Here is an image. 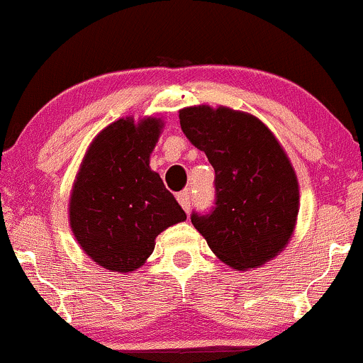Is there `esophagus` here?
<instances>
[{"instance_id": "esophagus-1", "label": "esophagus", "mask_w": 363, "mask_h": 363, "mask_svg": "<svg viewBox=\"0 0 363 363\" xmlns=\"http://www.w3.org/2000/svg\"><path fill=\"white\" fill-rule=\"evenodd\" d=\"M177 201L179 204H181L182 209H184L186 213H189L191 209V194L189 193H179L177 194Z\"/></svg>"}]
</instances>
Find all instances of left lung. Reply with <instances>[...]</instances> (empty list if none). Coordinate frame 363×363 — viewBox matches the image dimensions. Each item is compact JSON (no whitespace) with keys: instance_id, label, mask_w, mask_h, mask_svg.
I'll return each instance as SVG.
<instances>
[{"instance_id":"8db88e82","label":"left lung","mask_w":363,"mask_h":363,"mask_svg":"<svg viewBox=\"0 0 363 363\" xmlns=\"http://www.w3.org/2000/svg\"><path fill=\"white\" fill-rule=\"evenodd\" d=\"M189 142L215 169V208L191 221L226 265L247 270L284 250L299 213V184L281 143L259 118L231 108L179 111Z\"/></svg>"}]
</instances>
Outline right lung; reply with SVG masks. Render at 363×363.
<instances>
[{
    "label": "right lung",
    "mask_w": 363,
    "mask_h": 363,
    "mask_svg": "<svg viewBox=\"0 0 363 363\" xmlns=\"http://www.w3.org/2000/svg\"><path fill=\"white\" fill-rule=\"evenodd\" d=\"M160 118H120L87 148L69 201V223L82 250L110 272L142 267L155 238L186 220L150 154L162 130Z\"/></svg>",
    "instance_id": "1"
}]
</instances>
